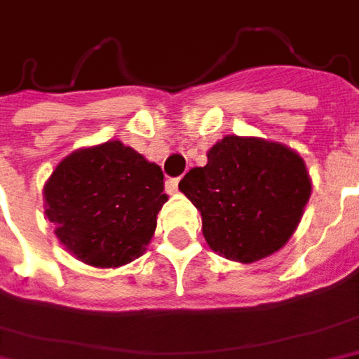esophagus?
Segmentation results:
<instances>
[{"mask_svg": "<svg viewBox=\"0 0 359 359\" xmlns=\"http://www.w3.org/2000/svg\"><path fill=\"white\" fill-rule=\"evenodd\" d=\"M179 189V179H166V191L168 193H175Z\"/></svg>", "mask_w": 359, "mask_h": 359, "instance_id": "esophagus-1", "label": "esophagus"}]
</instances>
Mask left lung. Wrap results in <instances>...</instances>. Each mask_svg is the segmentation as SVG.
<instances>
[{"label":"left lung","mask_w":359,"mask_h":359,"mask_svg":"<svg viewBox=\"0 0 359 359\" xmlns=\"http://www.w3.org/2000/svg\"><path fill=\"white\" fill-rule=\"evenodd\" d=\"M207 158L179 189L201 210L210 249L241 263L281 249L311 193L302 156L277 142L225 136Z\"/></svg>","instance_id":"1"}]
</instances>
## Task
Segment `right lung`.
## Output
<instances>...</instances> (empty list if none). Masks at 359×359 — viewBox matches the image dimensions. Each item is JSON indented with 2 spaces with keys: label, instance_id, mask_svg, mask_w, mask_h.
<instances>
[{
  "label": "right lung",
  "instance_id": "obj_1",
  "mask_svg": "<svg viewBox=\"0 0 359 359\" xmlns=\"http://www.w3.org/2000/svg\"><path fill=\"white\" fill-rule=\"evenodd\" d=\"M163 170L118 140L76 150L48 180L55 237L84 263L120 267L140 257L163 209Z\"/></svg>",
  "mask_w": 359,
  "mask_h": 359
}]
</instances>
